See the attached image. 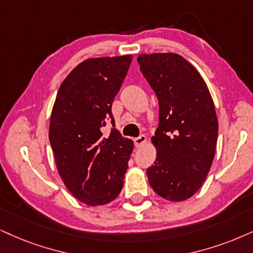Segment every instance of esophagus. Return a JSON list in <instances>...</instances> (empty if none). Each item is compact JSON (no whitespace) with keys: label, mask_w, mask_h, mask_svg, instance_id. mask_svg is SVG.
I'll list each match as a JSON object with an SVG mask.
<instances>
[{"label":"esophagus","mask_w":253,"mask_h":253,"mask_svg":"<svg viewBox=\"0 0 253 253\" xmlns=\"http://www.w3.org/2000/svg\"><path fill=\"white\" fill-rule=\"evenodd\" d=\"M146 142H147L146 135H140L134 139V145H135V147H142Z\"/></svg>","instance_id":"esophagus-1"}]
</instances>
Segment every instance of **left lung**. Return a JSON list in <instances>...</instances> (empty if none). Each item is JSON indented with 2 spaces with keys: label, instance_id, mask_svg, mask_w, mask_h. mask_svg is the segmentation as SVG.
<instances>
[{
  "label": "left lung",
  "instance_id": "left-lung-1",
  "mask_svg": "<svg viewBox=\"0 0 253 253\" xmlns=\"http://www.w3.org/2000/svg\"><path fill=\"white\" fill-rule=\"evenodd\" d=\"M137 63L160 108L152 137L156 159L147 176L159 196L180 202L202 187L211 167L218 135L215 105L197 70L177 53H143Z\"/></svg>",
  "mask_w": 253,
  "mask_h": 253
}]
</instances>
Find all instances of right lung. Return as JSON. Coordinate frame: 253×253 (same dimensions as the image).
<instances>
[{
    "instance_id": "add662e5",
    "label": "right lung",
    "mask_w": 253,
    "mask_h": 253,
    "mask_svg": "<svg viewBox=\"0 0 253 253\" xmlns=\"http://www.w3.org/2000/svg\"><path fill=\"white\" fill-rule=\"evenodd\" d=\"M133 56L86 59L64 79L50 119L49 140L64 184L87 206L116 200L133 152V141L112 128V103L128 71Z\"/></svg>"
}]
</instances>
